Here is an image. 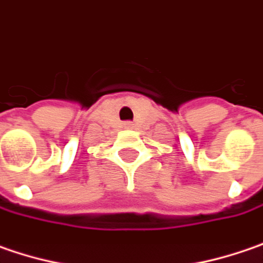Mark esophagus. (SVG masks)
Segmentation results:
<instances>
[{"label": "esophagus", "instance_id": "1", "mask_svg": "<svg viewBox=\"0 0 263 263\" xmlns=\"http://www.w3.org/2000/svg\"><path fill=\"white\" fill-rule=\"evenodd\" d=\"M125 126H126V128H132V123L131 122H126V123H125Z\"/></svg>", "mask_w": 263, "mask_h": 263}]
</instances>
